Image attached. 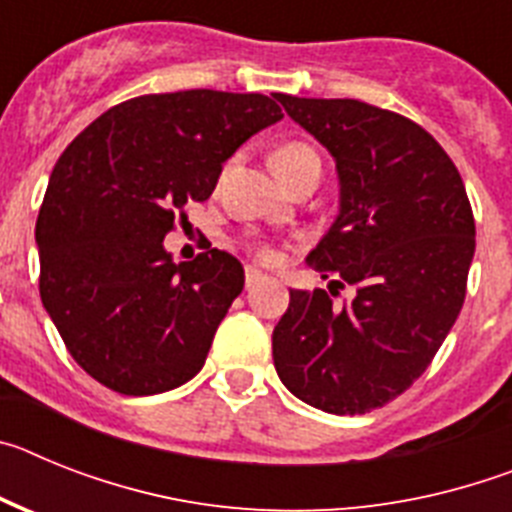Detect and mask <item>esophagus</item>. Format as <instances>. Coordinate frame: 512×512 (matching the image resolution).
I'll return each mask as SVG.
<instances>
[{
	"instance_id": "34e87169",
	"label": "esophagus",
	"mask_w": 512,
	"mask_h": 512,
	"mask_svg": "<svg viewBox=\"0 0 512 512\" xmlns=\"http://www.w3.org/2000/svg\"><path fill=\"white\" fill-rule=\"evenodd\" d=\"M266 282V274H261L259 269H253V266H246V289L259 287V284Z\"/></svg>"
}]
</instances>
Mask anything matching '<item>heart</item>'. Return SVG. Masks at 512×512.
<instances>
[{
    "mask_svg": "<svg viewBox=\"0 0 512 512\" xmlns=\"http://www.w3.org/2000/svg\"><path fill=\"white\" fill-rule=\"evenodd\" d=\"M318 164V153L312 151L310 146H305V143H297V140L284 143V146H279L277 151L271 153V169H274V174H277L284 184H287L295 174H300L302 169H307V166ZM253 253L264 261L271 259V248L264 246V243H256V246H253Z\"/></svg>",
    "mask_w": 512,
    "mask_h": 512,
    "instance_id": "heart-1",
    "label": "heart"
}]
</instances>
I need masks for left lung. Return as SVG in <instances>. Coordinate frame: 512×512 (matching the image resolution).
Masks as SVG:
<instances>
[{"label": "left lung", "mask_w": 512, "mask_h": 512, "mask_svg": "<svg viewBox=\"0 0 512 512\" xmlns=\"http://www.w3.org/2000/svg\"><path fill=\"white\" fill-rule=\"evenodd\" d=\"M336 158L341 212L307 266L357 297L289 292L271 348L279 379L312 408L364 415L428 369L467 297L474 215L449 153L428 130L359 99L277 94Z\"/></svg>", "instance_id": "obj_1"}]
</instances>
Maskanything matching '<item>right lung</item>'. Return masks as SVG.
I'll list each match as a JSON object with an SVG mask.
<instances>
[{"instance_id": "1", "label": "right lung", "mask_w": 512, "mask_h": 512, "mask_svg": "<svg viewBox=\"0 0 512 512\" xmlns=\"http://www.w3.org/2000/svg\"><path fill=\"white\" fill-rule=\"evenodd\" d=\"M282 117L266 94H143L61 153L35 225L40 300L89 377L143 397L205 366L243 266L217 248L174 264L164 238L187 202L210 197L225 161Z\"/></svg>"}]
</instances>
